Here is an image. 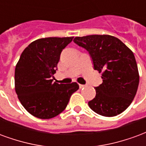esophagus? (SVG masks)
I'll return each instance as SVG.
<instances>
[{"label":"esophagus","instance_id":"1","mask_svg":"<svg viewBox=\"0 0 146 146\" xmlns=\"http://www.w3.org/2000/svg\"><path fill=\"white\" fill-rule=\"evenodd\" d=\"M86 85H82V84H79V88L80 89H82V88H85L86 87Z\"/></svg>","mask_w":146,"mask_h":146}]
</instances>
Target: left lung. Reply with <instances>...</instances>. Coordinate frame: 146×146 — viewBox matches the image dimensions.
<instances>
[{
  "label": "left lung",
  "mask_w": 146,
  "mask_h": 146,
  "mask_svg": "<svg viewBox=\"0 0 146 146\" xmlns=\"http://www.w3.org/2000/svg\"><path fill=\"white\" fill-rule=\"evenodd\" d=\"M74 42L89 51L94 69L102 73L103 83L96 87L89 102L100 115L113 117L129 107L135 96L139 74L135 55L124 42L110 35L77 36Z\"/></svg>",
  "instance_id": "left-lung-1"
}]
</instances>
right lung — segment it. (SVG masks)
I'll list each match as a JSON object with an SVG mask.
<instances>
[{"label": "right lung", "mask_w": 146, "mask_h": 146, "mask_svg": "<svg viewBox=\"0 0 146 146\" xmlns=\"http://www.w3.org/2000/svg\"><path fill=\"white\" fill-rule=\"evenodd\" d=\"M74 37H47L32 42L20 56L15 71V89L20 103L30 114L50 119L64 110L76 82L58 84L52 78L63 49Z\"/></svg>", "instance_id": "obj_1"}]
</instances>
